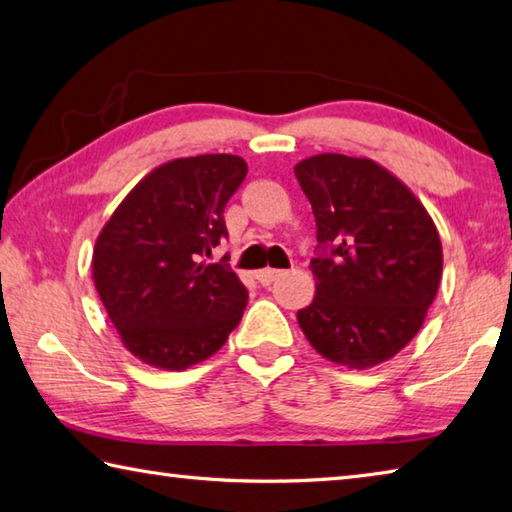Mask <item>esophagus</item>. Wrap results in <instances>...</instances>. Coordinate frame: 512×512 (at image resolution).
I'll return each mask as SVG.
<instances>
[{"label": "esophagus", "instance_id": "1", "mask_svg": "<svg viewBox=\"0 0 512 512\" xmlns=\"http://www.w3.org/2000/svg\"><path fill=\"white\" fill-rule=\"evenodd\" d=\"M282 273L284 271H277V268H264V271L257 273V280L262 286H268V284H273Z\"/></svg>", "mask_w": 512, "mask_h": 512}]
</instances>
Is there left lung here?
I'll return each instance as SVG.
<instances>
[{"instance_id":"1","label":"left lung","mask_w":512,"mask_h":512,"mask_svg":"<svg viewBox=\"0 0 512 512\" xmlns=\"http://www.w3.org/2000/svg\"><path fill=\"white\" fill-rule=\"evenodd\" d=\"M311 201L318 248L315 297L297 311L311 347L367 369L396 356L439 291L441 239L423 203L371 159L318 154L295 165Z\"/></svg>"}]
</instances>
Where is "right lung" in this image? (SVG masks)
I'll return each mask as SVG.
<instances>
[{
  "mask_svg": "<svg viewBox=\"0 0 512 512\" xmlns=\"http://www.w3.org/2000/svg\"><path fill=\"white\" fill-rule=\"evenodd\" d=\"M246 172L235 154L163 163L100 230L96 291L123 345L145 365L183 371L203 362L244 315L248 291L228 257H206L228 237L224 208Z\"/></svg>",
  "mask_w": 512,
  "mask_h": 512,
  "instance_id": "right-lung-1",
  "label": "right lung"
}]
</instances>
